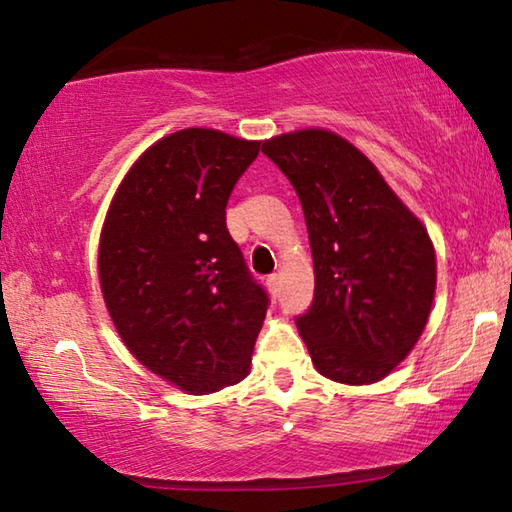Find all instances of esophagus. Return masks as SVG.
I'll return each mask as SVG.
<instances>
[{"label": "esophagus", "mask_w": 512, "mask_h": 512, "mask_svg": "<svg viewBox=\"0 0 512 512\" xmlns=\"http://www.w3.org/2000/svg\"><path fill=\"white\" fill-rule=\"evenodd\" d=\"M280 275L277 273H273V275H268L266 277V287H268V291L273 293V296H277V293H280Z\"/></svg>", "instance_id": "esophagus-1"}]
</instances>
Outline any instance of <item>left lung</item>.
Masks as SVG:
<instances>
[{
	"label": "left lung",
	"instance_id": "1",
	"mask_svg": "<svg viewBox=\"0 0 512 512\" xmlns=\"http://www.w3.org/2000/svg\"><path fill=\"white\" fill-rule=\"evenodd\" d=\"M262 153L296 189L314 255V300L296 316L316 370L384 379L413 350L436 291V253L366 155L329 131L273 137Z\"/></svg>",
	"mask_w": 512,
	"mask_h": 512
}]
</instances>
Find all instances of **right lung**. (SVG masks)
<instances>
[{
	"mask_svg": "<svg viewBox=\"0 0 512 512\" xmlns=\"http://www.w3.org/2000/svg\"><path fill=\"white\" fill-rule=\"evenodd\" d=\"M259 142L187 128L128 171L99 244V280L121 341L192 395L246 377L268 293L225 225V207Z\"/></svg>",
	"mask_w": 512,
	"mask_h": 512,
	"instance_id": "1",
	"label": "right lung"
}]
</instances>
